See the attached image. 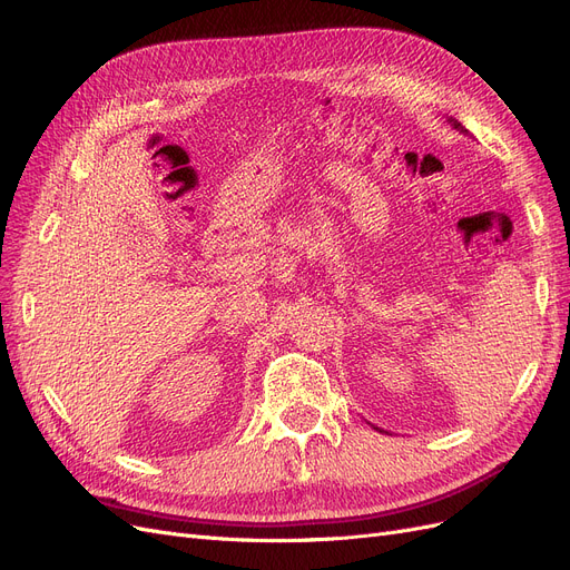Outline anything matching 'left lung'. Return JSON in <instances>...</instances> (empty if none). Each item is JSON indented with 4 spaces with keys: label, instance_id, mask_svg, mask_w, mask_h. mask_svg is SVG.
Segmentation results:
<instances>
[{
    "label": "left lung",
    "instance_id": "8db88e82",
    "mask_svg": "<svg viewBox=\"0 0 570 570\" xmlns=\"http://www.w3.org/2000/svg\"><path fill=\"white\" fill-rule=\"evenodd\" d=\"M448 122H452V128H454V130H459V132H465V135H468V130L461 126L459 120H454V118H448Z\"/></svg>",
    "mask_w": 570,
    "mask_h": 570
}]
</instances>
